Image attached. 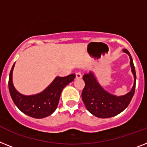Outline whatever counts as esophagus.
Listing matches in <instances>:
<instances>
[{
	"label": "esophagus",
	"mask_w": 147,
	"mask_h": 147,
	"mask_svg": "<svg viewBox=\"0 0 147 147\" xmlns=\"http://www.w3.org/2000/svg\"><path fill=\"white\" fill-rule=\"evenodd\" d=\"M82 78V75H81V73H80V72H77V73L76 74V79H80V78Z\"/></svg>",
	"instance_id": "34e87169"
}]
</instances>
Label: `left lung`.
I'll return each instance as SVG.
<instances>
[{
    "mask_svg": "<svg viewBox=\"0 0 147 147\" xmlns=\"http://www.w3.org/2000/svg\"><path fill=\"white\" fill-rule=\"evenodd\" d=\"M130 59L131 71L134 76L132 88L123 96H116L105 90L98 83L94 71H90L83 76L85 82L81 97L87 110L92 115L98 118H109L117 115L123 111L130 103L134 94L136 84V72L132 57L127 49H123Z\"/></svg>",
    "mask_w": 147,
    "mask_h": 147,
    "instance_id": "left-lung-1",
    "label": "left lung"
}]
</instances>
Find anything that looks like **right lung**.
Instances as JSON below:
<instances>
[{
  "label": "right lung",
  "mask_w": 147,
  "mask_h": 147,
  "mask_svg": "<svg viewBox=\"0 0 147 147\" xmlns=\"http://www.w3.org/2000/svg\"><path fill=\"white\" fill-rule=\"evenodd\" d=\"M15 63L11 69L8 84L14 104L22 113L36 119L45 118L52 114L57 108L63 89L73 81L76 75L71 74L66 77H56L42 92L27 96L18 92L13 84V72Z\"/></svg>",
  "instance_id": "1"
}]
</instances>
